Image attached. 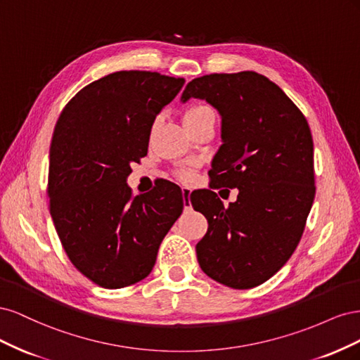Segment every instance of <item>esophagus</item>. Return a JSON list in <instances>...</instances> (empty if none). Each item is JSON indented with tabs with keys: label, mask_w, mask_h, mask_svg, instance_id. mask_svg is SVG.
I'll use <instances>...</instances> for the list:
<instances>
[{
	"label": "esophagus",
	"mask_w": 360,
	"mask_h": 360,
	"mask_svg": "<svg viewBox=\"0 0 360 360\" xmlns=\"http://www.w3.org/2000/svg\"><path fill=\"white\" fill-rule=\"evenodd\" d=\"M191 189L189 188H181V193H183V204H184V209H191L192 204H191Z\"/></svg>",
	"instance_id": "obj_1"
}]
</instances>
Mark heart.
<instances>
[{"label": "heart", "mask_w": 360, "mask_h": 360, "mask_svg": "<svg viewBox=\"0 0 360 360\" xmlns=\"http://www.w3.org/2000/svg\"><path fill=\"white\" fill-rule=\"evenodd\" d=\"M209 115H214L209 106H205V105H193V106L188 108V111L184 112L183 122H184V124H192V123L200 122L201 118L209 117ZM179 177L181 180H184V181H189L193 177V171L191 168H183V169L179 171Z\"/></svg>", "instance_id": "obj_1"}]
</instances>
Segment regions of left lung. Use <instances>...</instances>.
Here are the masks:
<instances>
[{"mask_svg": "<svg viewBox=\"0 0 360 360\" xmlns=\"http://www.w3.org/2000/svg\"><path fill=\"white\" fill-rule=\"evenodd\" d=\"M191 97L222 117L210 188L239 189L228 207L210 189L191 198L209 222L195 248L200 267L226 287H257L287 263L307 225L315 197L311 129L290 97L257 72L204 75L181 101Z\"/></svg>", "mask_w": 360, "mask_h": 360, "instance_id": "8db88e82", "label": "left lung"}]
</instances>
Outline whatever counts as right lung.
<instances>
[{
  "label": "right lung",
  "mask_w": 360,
  "mask_h": 360,
  "mask_svg": "<svg viewBox=\"0 0 360 360\" xmlns=\"http://www.w3.org/2000/svg\"><path fill=\"white\" fill-rule=\"evenodd\" d=\"M183 78L122 70L72 97L49 150V212L72 264L103 288L150 275L158 250L183 212L181 189L160 181L134 197L130 163L147 155L151 126Z\"/></svg>",
  "instance_id": "add662e5"
}]
</instances>
